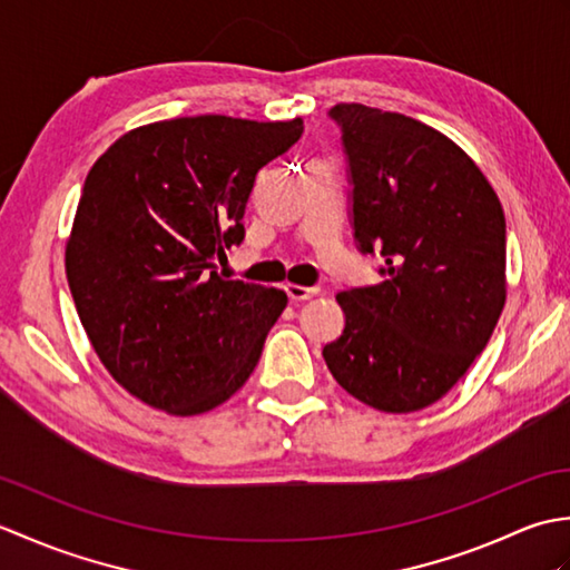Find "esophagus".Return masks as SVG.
I'll return each instance as SVG.
<instances>
[{
  "label": "esophagus",
  "mask_w": 570,
  "mask_h": 570,
  "mask_svg": "<svg viewBox=\"0 0 570 570\" xmlns=\"http://www.w3.org/2000/svg\"><path fill=\"white\" fill-rule=\"evenodd\" d=\"M284 292L288 294V298L294 301V304H301V301H308L318 294V286H298V284H286Z\"/></svg>",
  "instance_id": "34e87169"
}]
</instances>
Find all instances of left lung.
Returning <instances> with one entry per match:
<instances>
[{
	"instance_id": "8db88e82",
	"label": "left lung",
	"mask_w": 570,
	"mask_h": 570,
	"mask_svg": "<svg viewBox=\"0 0 570 570\" xmlns=\"http://www.w3.org/2000/svg\"><path fill=\"white\" fill-rule=\"evenodd\" d=\"M362 254L380 284L335 298L345 313L323 347L335 382L362 404L409 414L463 377L507 298V225L498 193L441 131L399 112L335 105Z\"/></svg>"
}]
</instances>
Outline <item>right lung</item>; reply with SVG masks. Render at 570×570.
<instances>
[{"label":"right lung","mask_w":570,"mask_h":570,"mask_svg":"<svg viewBox=\"0 0 570 570\" xmlns=\"http://www.w3.org/2000/svg\"><path fill=\"white\" fill-rule=\"evenodd\" d=\"M304 119L178 117L119 137L85 178L66 274L100 362L144 404L196 416L257 367L286 294L217 272L259 168Z\"/></svg>","instance_id":"right-lung-1"}]
</instances>
